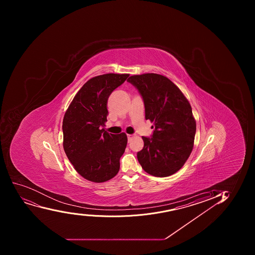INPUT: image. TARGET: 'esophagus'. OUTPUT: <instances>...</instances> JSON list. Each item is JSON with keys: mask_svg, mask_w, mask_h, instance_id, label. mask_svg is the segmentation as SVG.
Wrapping results in <instances>:
<instances>
[{"mask_svg": "<svg viewBox=\"0 0 255 255\" xmlns=\"http://www.w3.org/2000/svg\"><path fill=\"white\" fill-rule=\"evenodd\" d=\"M134 137L133 134H127V138H128V141H130L131 140L132 138Z\"/></svg>", "mask_w": 255, "mask_h": 255, "instance_id": "1", "label": "esophagus"}]
</instances>
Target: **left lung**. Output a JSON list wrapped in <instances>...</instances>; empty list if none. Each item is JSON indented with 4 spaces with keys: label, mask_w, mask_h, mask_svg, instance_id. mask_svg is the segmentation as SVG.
<instances>
[{
    "label": "left lung",
    "mask_w": 255,
    "mask_h": 255,
    "mask_svg": "<svg viewBox=\"0 0 255 255\" xmlns=\"http://www.w3.org/2000/svg\"><path fill=\"white\" fill-rule=\"evenodd\" d=\"M138 90L145 119L154 122L151 138L142 136L137 159L144 171L167 177L181 169L191 154L196 132L192 108L181 91L165 76L147 73L127 80Z\"/></svg>",
    "instance_id": "8db88e82"
}]
</instances>
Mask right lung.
Masks as SVG:
<instances>
[{
  "label": "right lung",
  "instance_id": "add662e5",
  "mask_svg": "<svg viewBox=\"0 0 255 255\" xmlns=\"http://www.w3.org/2000/svg\"><path fill=\"white\" fill-rule=\"evenodd\" d=\"M129 76L110 73L89 80L64 116V150L76 171L90 181H107L120 169L127 136L125 133L111 134L101 128L107 121L109 96Z\"/></svg>",
  "mask_w": 255,
  "mask_h": 255
}]
</instances>
